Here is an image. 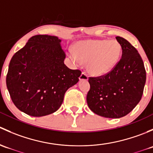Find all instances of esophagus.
<instances>
[{"label":"esophagus","mask_w":153,"mask_h":153,"mask_svg":"<svg viewBox=\"0 0 153 153\" xmlns=\"http://www.w3.org/2000/svg\"><path fill=\"white\" fill-rule=\"evenodd\" d=\"M80 81H87L88 80V76L85 72H82L79 78Z\"/></svg>","instance_id":"34e87169"}]
</instances>
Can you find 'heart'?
<instances>
[{"instance_id": "1", "label": "heart", "mask_w": 153, "mask_h": 153, "mask_svg": "<svg viewBox=\"0 0 153 153\" xmlns=\"http://www.w3.org/2000/svg\"><path fill=\"white\" fill-rule=\"evenodd\" d=\"M121 46L116 40H86L75 45V52L69 51L75 64L86 63L90 75L103 76L117 65L121 54Z\"/></svg>"}]
</instances>
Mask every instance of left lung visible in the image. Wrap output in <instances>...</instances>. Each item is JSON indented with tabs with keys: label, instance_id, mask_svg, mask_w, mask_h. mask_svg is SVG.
Instances as JSON below:
<instances>
[{
	"label": "left lung",
	"instance_id": "left-lung-1",
	"mask_svg": "<svg viewBox=\"0 0 153 153\" xmlns=\"http://www.w3.org/2000/svg\"><path fill=\"white\" fill-rule=\"evenodd\" d=\"M122 55L115 68L104 76L89 78L86 95L89 109L104 118H119L131 112L141 101L146 70L141 55L129 41L117 36Z\"/></svg>",
	"mask_w": 153,
	"mask_h": 153
}]
</instances>
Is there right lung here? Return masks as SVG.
<instances>
[{"mask_svg": "<svg viewBox=\"0 0 153 153\" xmlns=\"http://www.w3.org/2000/svg\"><path fill=\"white\" fill-rule=\"evenodd\" d=\"M61 43L56 36L35 35L12 56L7 86L21 112L33 117L56 112L67 89L79 81L81 71L64 64L66 54Z\"/></svg>", "mask_w": 153, "mask_h": 153, "instance_id": "1", "label": "right lung"}]
</instances>
